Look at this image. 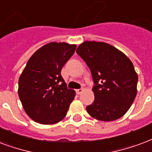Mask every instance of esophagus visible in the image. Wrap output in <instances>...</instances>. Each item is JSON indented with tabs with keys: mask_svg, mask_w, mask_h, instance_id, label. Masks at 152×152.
<instances>
[{
	"mask_svg": "<svg viewBox=\"0 0 152 152\" xmlns=\"http://www.w3.org/2000/svg\"><path fill=\"white\" fill-rule=\"evenodd\" d=\"M84 88H80V89H76V93H77V94L78 95H80L81 93H82V92H83V91H84Z\"/></svg>",
	"mask_w": 152,
	"mask_h": 152,
	"instance_id": "obj_1",
	"label": "esophagus"
}]
</instances>
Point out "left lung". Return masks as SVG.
<instances>
[{
  "label": "left lung",
  "mask_w": 152,
  "mask_h": 152,
  "mask_svg": "<svg viewBox=\"0 0 152 152\" xmlns=\"http://www.w3.org/2000/svg\"><path fill=\"white\" fill-rule=\"evenodd\" d=\"M76 53L88 66L95 83V100L86 107L101 121L118 120L129 110L137 94L138 75L121 51L104 42L84 41Z\"/></svg>",
  "instance_id": "8db88e82"
}]
</instances>
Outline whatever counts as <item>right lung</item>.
Listing matches in <instances>:
<instances>
[{"mask_svg": "<svg viewBox=\"0 0 152 152\" xmlns=\"http://www.w3.org/2000/svg\"><path fill=\"white\" fill-rule=\"evenodd\" d=\"M76 45L50 42L33 53L20 74L18 96L26 114L40 124H54L65 117L76 91L68 89L61 69Z\"/></svg>", "mask_w": 152, "mask_h": 152, "instance_id": "add662e5", "label": "right lung"}]
</instances>
